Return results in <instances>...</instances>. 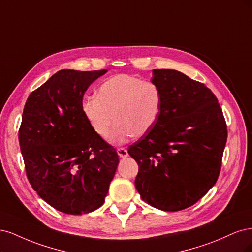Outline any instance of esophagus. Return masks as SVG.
<instances>
[{"mask_svg":"<svg viewBox=\"0 0 252 252\" xmlns=\"http://www.w3.org/2000/svg\"><path fill=\"white\" fill-rule=\"evenodd\" d=\"M117 154L119 155V157H121V158H126L128 155L126 148H118L117 149Z\"/></svg>","mask_w":252,"mask_h":252,"instance_id":"1","label":"esophagus"}]
</instances>
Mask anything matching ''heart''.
I'll list each match as a JSON object with an SVG mask.
<instances>
[{"label": "heart", "mask_w": 252, "mask_h": 252, "mask_svg": "<svg viewBox=\"0 0 252 252\" xmlns=\"http://www.w3.org/2000/svg\"><path fill=\"white\" fill-rule=\"evenodd\" d=\"M162 96L156 84L139 77L116 74L101 84L97 96L86 97L82 110L89 125L99 137H107L114 125L111 139L126 142L132 136L148 134L156 125Z\"/></svg>", "instance_id": "obj_1"}]
</instances>
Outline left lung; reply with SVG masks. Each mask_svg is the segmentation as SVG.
I'll use <instances>...</instances> for the list:
<instances>
[{"mask_svg":"<svg viewBox=\"0 0 252 252\" xmlns=\"http://www.w3.org/2000/svg\"><path fill=\"white\" fill-rule=\"evenodd\" d=\"M162 96L151 131L128 147L139 169L135 186L151 206L178 212L197 203L216 184L227 141L221 105L204 84L183 73L155 69Z\"/></svg>","mask_w":252,"mask_h":252,"instance_id":"obj_1","label":"left lung"}]
</instances>
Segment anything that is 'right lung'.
Returning a JSON list of instances; mask_svg holds the SVG:
<instances>
[{
    "label": "right lung",
    "instance_id": "obj_1",
    "mask_svg": "<svg viewBox=\"0 0 252 252\" xmlns=\"http://www.w3.org/2000/svg\"><path fill=\"white\" fill-rule=\"evenodd\" d=\"M105 72L61 70L24 107L19 141L28 180L48 204L68 215L103 204L119 162L82 110L87 89Z\"/></svg>",
    "mask_w": 252,
    "mask_h": 252
}]
</instances>
